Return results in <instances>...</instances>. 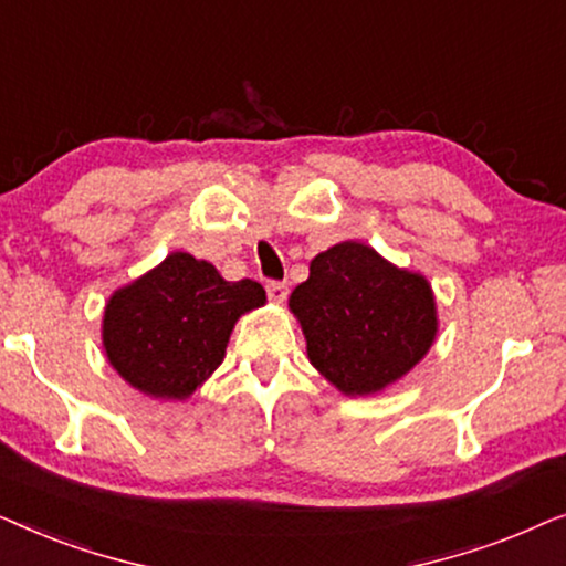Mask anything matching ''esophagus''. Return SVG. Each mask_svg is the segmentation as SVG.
Segmentation results:
<instances>
[{"mask_svg": "<svg viewBox=\"0 0 566 566\" xmlns=\"http://www.w3.org/2000/svg\"><path fill=\"white\" fill-rule=\"evenodd\" d=\"M265 289H268V298L273 301V304H283L285 296H289V285L281 281H270Z\"/></svg>", "mask_w": 566, "mask_h": 566, "instance_id": "obj_1", "label": "esophagus"}]
</instances>
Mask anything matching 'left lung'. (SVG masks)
Returning <instances> with one entry per match:
<instances>
[{"label":"left lung","mask_w":566,"mask_h":566,"mask_svg":"<svg viewBox=\"0 0 566 566\" xmlns=\"http://www.w3.org/2000/svg\"><path fill=\"white\" fill-rule=\"evenodd\" d=\"M289 306L304 329L312 366L347 397L399 381L438 332L430 283L360 242L316 254Z\"/></svg>","instance_id":"obj_1"}]
</instances>
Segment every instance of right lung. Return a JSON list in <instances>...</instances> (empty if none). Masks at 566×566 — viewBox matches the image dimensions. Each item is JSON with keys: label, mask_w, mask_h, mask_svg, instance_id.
Listing matches in <instances>:
<instances>
[{"label": "right lung", "mask_w": 566, "mask_h": 566, "mask_svg": "<svg viewBox=\"0 0 566 566\" xmlns=\"http://www.w3.org/2000/svg\"><path fill=\"white\" fill-rule=\"evenodd\" d=\"M262 304L260 283H229L211 262L172 252L107 301L105 355L134 389L188 399L221 366L239 316Z\"/></svg>", "instance_id": "1"}]
</instances>
